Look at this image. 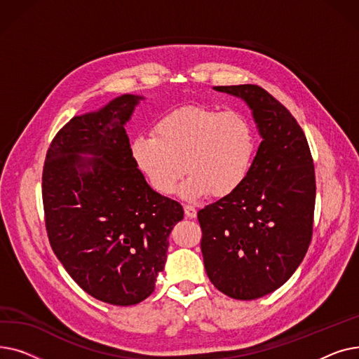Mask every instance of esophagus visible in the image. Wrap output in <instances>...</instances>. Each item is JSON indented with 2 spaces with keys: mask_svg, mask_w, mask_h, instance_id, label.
I'll list each match as a JSON object with an SVG mask.
<instances>
[{
  "mask_svg": "<svg viewBox=\"0 0 359 359\" xmlns=\"http://www.w3.org/2000/svg\"><path fill=\"white\" fill-rule=\"evenodd\" d=\"M183 210H184V215L187 217V218H195L196 217V208L195 206H192V205H184L183 206Z\"/></svg>",
  "mask_w": 359,
  "mask_h": 359,
  "instance_id": "34e87169",
  "label": "esophagus"
}]
</instances>
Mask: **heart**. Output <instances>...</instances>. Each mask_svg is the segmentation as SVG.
Listing matches in <instances>:
<instances>
[{
	"instance_id": "heart-1",
	"label": "heart",
	"mask_w": 359,
	"mask_h": 359,
	"mask_svg": "<svg viewBox=\"0 0 359 359\" xmlns=\"http://www.w3.org/2000/svg\"><path fill=\"white\" fill-rule=\"evenodd\" d=\"M151 134L134 140L132 154L161 195L172 194L186 172L191 176L182 187L184 198H227L250 172L256 137L238 111L182 106L160 118Z\"/></svg>"
}]
</instances>
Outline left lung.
Listing matches in <instances>:
<instances>
[{
  "mask_svg": "<svg viewBox=\"0 0 359 359\" xmlns=\"http://www.w3.org/2000/svg\"><path fill=\"white\" fill-rule=\"evenodd\" d=\"M215 90L248 102L263 141L240 189L198 212L203 265L222 294L256 299L284 285L309 250L314 164L303 129L265 88Z\"/></svg>",
  "mask_w": 359,
  "mask_h": 359,
  "instance_id": "left-lung-1",
  "label": "left lung"
}]
</instances>
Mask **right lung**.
<instances>
[{
	"label": "right lung",
	"instance_id": "add662e5",
	"mask_svg": "<svg viewBox=\"0 0 359 359\" xmlns=\"http://www.w3.org/2000/svg\"><path fill=\"white\" fill-rule=\"evenodd\" d=\"M140 99L125 94L72 118L52 140L42 173L53 253L87 294L113 306L154 291L168 234L183 219L182 205L151 189L132 154L125 122ZM81 152L95 156L90 168L76 163Z\"/></svg>",
	"mask_w": 359,
	"mask_h": 359
}]
</instances>
